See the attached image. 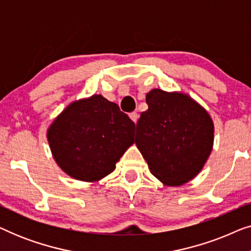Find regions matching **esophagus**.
Returning a JSON list of instances; mask_svg holds the SVG:
<instances>
[{
  "mask_svg": "<svg viewBox=\"0 0 251 251\" xmlns=\"http://www.w3.org/2000/svg\"><path fill=\"white\" fill-rule=\"evenodd\" d=\"M129 116H130V119L132 120V122L136 125L137 121H138V114H137L136 112H132V113H130Z\"/></svg>",
  "mask_w": 251,
  "mask_h": 251,
  "instance_id": "34e87169",
  "label": "esophagus"
}]
</instances>
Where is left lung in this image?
I'll return each instance as SVG.
<instances>
[{
    "label": "left lung",
    "mask_w": 251,
    "mask_h": 251,
    "mask_svg": "<svg viewBox=\"0 0 251 251\" xmlns=\"http://www.w3.org/2000/svg\"><path fill=\"white\" fill-rule=\"evenodd\" d=\"M137 123L136 146L164 186L198 176L214 147L215 126L203 106L181 91L152 89Z\"/></svg>",
    "instance_id": "8db88e82"
}]
</instances>
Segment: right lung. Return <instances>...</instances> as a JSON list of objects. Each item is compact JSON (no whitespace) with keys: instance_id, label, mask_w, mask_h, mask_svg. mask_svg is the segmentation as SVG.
Segmentation results:
<instances>
[{"instance_id":"right-lung-1","label":"right lung","mask_w":251,"mask_h":251,"mask_svg":"<svg viewBox=\"0 0 251 251\" xmlns=\"http://www.w3.org/2000/svg\"><path fill=\"white\" fill-rule=\"evenodd\" d=\"M135 123L119 106L92 95L71 102L47 129L51 154L74 179L97 183L135 143Z\"/></svg>"}]
</instances>
